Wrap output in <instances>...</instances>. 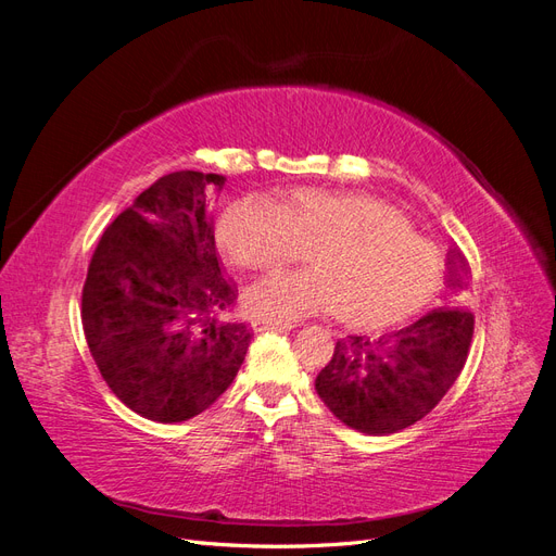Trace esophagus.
<instances>
[{
	"label": "esophagus",
	"instance_id": "34e87169",
	"mask_svg": "<svg viewBox=\"0 0 556 556\" xmlns=\"http://www.w3.org/2000/svg\"><path fill=\"white\" fill-rule=\"evenodd\" d=\"M292 325H282V323H264V319H255L252 323V331L264 333V331H290Z\"/></svg>",
	"mask_w": 556,
	"mask_h": 556
}]
</instances>
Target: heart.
Here are the masks:
<instances>
[{
  "label": "heart",
  "mask_w": 556,
  "mask_h": 556,
  "mask_svg": "<svg viewBox=\"0 0 556 556\" xmlns=\"http://www.w3.org/2000/svg\"><path fill=\"white\" fill-rule=\"evenodd\" d=\"M215 239L243 268L288 264L306 250L311 266L268 274L243 290V313L264 323L336 311L350 327H392L422 311L443 278L435 245L401 211L364 192L296 188L274 201L237 197L217 217Z\"/></svg>",
  "instance_id": "obj_1"
}]
</instances>
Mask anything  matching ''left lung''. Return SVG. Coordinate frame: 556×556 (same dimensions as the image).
I'll use <instances>...</instances> for the list:
<instances>
[{"mask_svg": "<svg viewBox=\"0 0 556 556\" xmlns=\"http://www.w3.org/2000/svg\"><path fill=\"white\" fill-rule=\"evenodd\" d=\"M447 288L457 304L468 288V262L457 245L447 250ZM473 339V313L435 308L410 327L380 339L348 336L317 374L315 390L350 429L368 435L396 433L435 408L459 378Z\"/></svg>", "mask_w": 556, "mask_h": 556, "instance_id": "8db88e82", "label": "left lung"}]
</instances>
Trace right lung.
<instances>
[{"instance_id":"right-lung-1","label":"right lung","mask_w":556,"mask_h":556,"mask_svg":"<svg viewBox=\"0 0 556 556\" xmlns=\"http://www.w3.org/2000/svg\"><path fill=\"white\" fill-rule=\"evenodd\" d=\"M225 176L174 172L106 227L83 285V331L127 408L185 422L225 394L245 359V325L217 323L237 301L215 255L208 192Z\"/></svg>"}]
</instances>
